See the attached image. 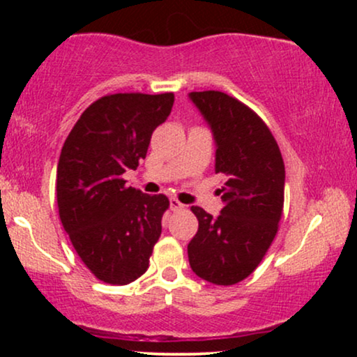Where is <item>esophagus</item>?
Instances as JSON below:
<instances>
[{
  "label": "esophagus",
  "instance_id": "34e87169",
  "mask_svg": "<svg viewBox=\"0 0 357 357\" xmlns=\"http://www.w3.org/2000/svg\"><path fill=\"white\" fill-rule=\"evenodd\" d=\"M169 204H171V210L173 211H179V210H184V208H186L181 202H179V199H176V198H171Z\"/></svg>",
  "mask_w": 357,
  "mask_h": 357
}]
</instances>
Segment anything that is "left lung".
I'll return each instance as SVG.
<instances>
[{
    "label": "left lung",
    "instance_id": "left-lung-1",
    "mask_svg": "<svg viewBox=\"0 0 357 357\" xmlns=\"http://www.w3.org/2000/svg\"><path fill=\"white\" fill-rule=\"evenodd\" d=\"M216 142V173L225 174L218 218L191 206L198 233L188 245L192 272L215 285H235L258 267L284 211L285 166L270 129L248 105L218 90L191 92Z\"/></svg>",
    "mask_w": 357,
    "mask_h": 357
}]
</instances>
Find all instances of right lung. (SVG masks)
<instances>
[{"label": "right lung", "instance_id": "right-lung-1", "mask_svg": "<svg viewBox=\"0 0 357 357\" xmlns=\"http://www.w3.org/2000/svg\"><path fill=\"white\" fill-rule=\"evenodd\" d=\"M173 104V92L104 96L84 110L61 147L60 221L85 267L105 284L141 277L161 236L169 199L126 186L122 174L137 169Z\"/></svg>", "mask_w": 357, "mask_h": 357}]
</instances>
